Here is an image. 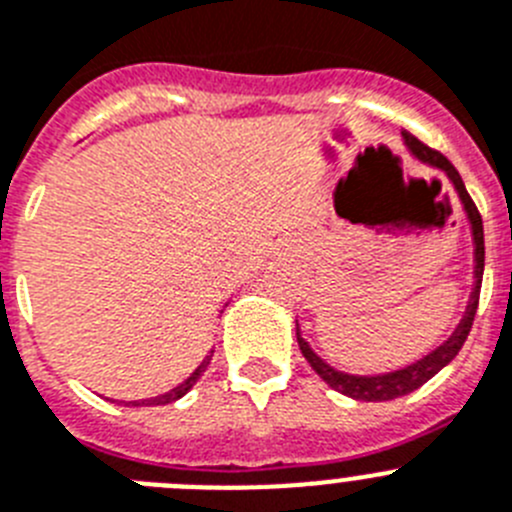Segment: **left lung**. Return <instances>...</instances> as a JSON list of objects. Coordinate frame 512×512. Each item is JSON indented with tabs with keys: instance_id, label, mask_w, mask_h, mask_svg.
<instances>
[{
	"instance_id": "obj_1",
	"label": "left lung",
	"mask_w": 512,
	"mask_h": 512,
	"mask_svg": "<svg viewBox=\"0 0 512 512\" xmlns=\"http://www.w3.org/2000/svg\"><path fill=\"white\" fill-rule=\"evenodd\" d=\"M403 140H405V145L411 147V153L416 155L418 160H423V163L444 170L446 178H449V181L454 183V188H457L459 199H462V204H464V211H467V216H469V224H472L474 290H472V298H469V306H467V313H464V319L459 321V326L454 329V334H451L449 339L441 344V347H436L434 352L426 354V357L418 359V362H413V365L403 367V370L388 372V375L362 377V375H347V372L334 370V367L326 365L324 359H321L319 354L308 347V342L301 336V331H296L298 347H301L303 357L308 359V365L316 370V375H319L326 385H331L334 390H339L342 395H349V398H354V400H367V403H375V400H395V398H403V395L413 393V390L421 388L423 382L431 380L436 372L444 370L451 359L457 357L459 349H462L464 342H467L469 329H472L474 313H477V303H480L482 273H485V232H482V216H480V211H477V206H474L472 196L467 193V188H464L462 176H459L457 168H454V165H451L449 160L439 153V150L423 145V142L418 140V137H413L411 132H403Z\"/></svg>"
}]
</instances>
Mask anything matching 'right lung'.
<instances>
[{
	"label": "right lung",
	"instance_id": "1",
	"mask_svg": "<svg viewBox=\"0 0 512 512\" xmlns=\"http://www.w3.org/2000/svg\"><path fill=\"white\" fill-rule=\"evenodd\" d=\"M209 362H211V354L204 359V362H201L199 367H196V372H193V375L188 377L186 382H181V385H178V388L170 390V393L158 395V398H147V400H130V403H127V405H168V403H173V400L183 398V395H186L188 390H191L193 385H196V382H199V377L204 375L206 367H209Z\"/></svg>",
	"mask_w": 512,
	"mask_h": 512
}]
</instances>
